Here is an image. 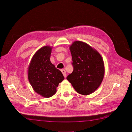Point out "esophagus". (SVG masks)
Instances as JSON below:
<instances>
[{
    "label": "esophagus",
    "mask_w": 132,
    "mask_h": 132,
    "mask_svg": "<svg viewBox=\"0 0 132 132\" xmlns=\"http://www.w3.org/2000/svg\"><path fill=\"white\" fill-rule=\"evenodd\" d=\"M61 72H62V73L63 74V76L65 77H66V71L64 70V69H62V70H61Z\"/></svg>",
    "instance_id": "esophagus-1"
}]
</instances>
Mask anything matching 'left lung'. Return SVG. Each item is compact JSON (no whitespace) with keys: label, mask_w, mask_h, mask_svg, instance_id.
I'll return each instance as SVG.
<instances>
[{"label":"left lung","mask_w":132,"mask_h":132,"mask_svg":"<svg viewBox=\"0 0 132 132\" xmlns=\"http://www.w3.org/2000/svg\"><path fill=\"white\" fill-rule=\"evenodd\" d=\"M70 50L73 70L66 79L79 94L88 95L103 81L105 68L102 57L88 44L79 40L72 43Z\"/></svg>","instance_id":"1"}]
</instances>
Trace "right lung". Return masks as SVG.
<instances>
[{
    "mask_svg": "<svg viewBox=\"0 0 132 132\" xmlns=\"http://www.w3.org/2000/svg\"><path fill=\"white\" fill-rule=\"evenodd\" d=\"M52 47L43 46L32 57L28 67V79L35 92L44 97L55 95L64 77L50 61Z\"/></svg>",
    "mask_w": 132,
    "mask_h": 132,
    "instance_id": "obj_1",
    "label": "right lung"
}]
</instances>
